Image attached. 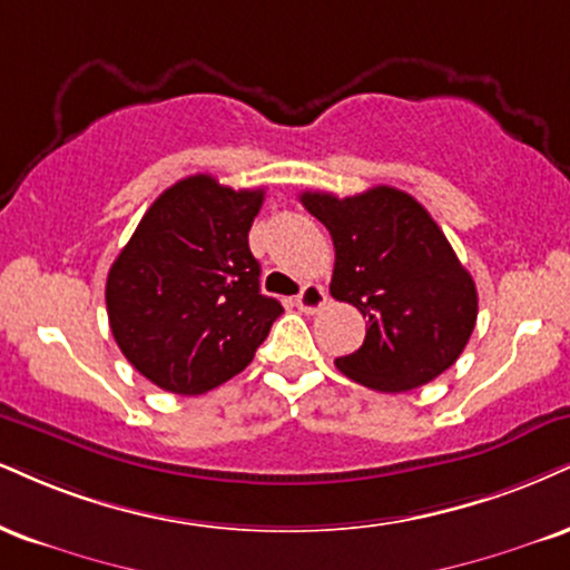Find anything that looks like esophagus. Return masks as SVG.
Wrapping results in <instances>:
<instances>
[{
  "mask_svg": "<svg viewBox=\"0 0 570 570\" xmlns=\"http://www.w3.org/2000/svg\"><path fill=\"white\" fill-rule=\"evenodd\" d=\"M326 292H324V286H318V284H305L303 286V292L297 294V307L299 311H305V313H315V311H321V307L326 305Z\"/></svg>",
  "mask_w": 570,
  "mask_h": 570,
  "instance_id": "1",
  "label": "esophagus"
}]
</instances>
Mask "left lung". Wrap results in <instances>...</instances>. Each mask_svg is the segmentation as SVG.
Returning <instances> with one entry per match:
<instances>
[{"label":"left lung","instance_id":"8db88e82","mask_svg":"<svg viewBox=\"0 0 570 570\" xmlns=\"http://www.w3.org/2000/svg\"><path fill=\"white\" fill-rule=\"evenodd\" d=\"M299 202L332 233V297L368 318L340 372L406 393L454 366L475 328L478 289L430 212L390 185L347 198L305 190Z\"/></svg>","mask_w":570,"mask_h":570}]
</instances>
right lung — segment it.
<instances>
[{
  "label": "right lung",
  "mask_w": 570,
  "mask_h": 570,
  "mask_svg": "<svg viewBox=\"0 0 570 570\" xmlns=\"http://www.w3.org/2000/svg\"><path fill=\"white\" fill-rule=\"evenodd\" d=\"M265 190L190 175L150 204L114 259L106 307L125 358L156 387L202 395L244 372L278 299L259 292L249 228Z\"/></svg>",
  "instance_id": "obj_1"
}]
</instances>
